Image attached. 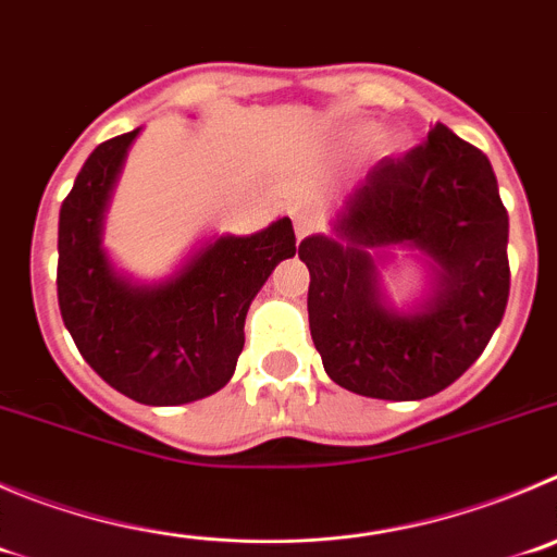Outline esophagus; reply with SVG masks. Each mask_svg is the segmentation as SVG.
Instances as JSON below:
<instances>
[{
    "label": "esophagus",
    "instance_id": "obj_1",
    "mask_svg": "<svg viewBox=\"0 0 557 557\" xmlns=\"http://www.w3.org/2000/svg\"><path fill=\"white\" fill-rule=\"evenodd\" d=\"M294 227H296V238H305L308 233H313L319 227V216L310 211V208H302V211H296L294 214Z\"/></svg>",
    "mask_w": 557,
    "mask_h": 557
}]
</instances>
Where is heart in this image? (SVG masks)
<instances>
[{
	"mask_svg": "<svg viewBox=\"0 0 557 557\" xmlns=\"http://www.w3.org/2000/svg\"><path fill=\"white\" fill-rule=\"evenodd\" d=\"M373 137H376V126H373V123H360V126H355L349 132V139L355 145L368 143V139H373ZM384 148L389 150V148H393V143H389V139H387V143H384Z\"/></svg>",
	"mask_w": 557,
	"mask_h": 557,
	"instance_id": "obj_1",
	"label": "heart"
}]
</instances>
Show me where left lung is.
Masks as SVG:
<instances>
[{"instance_id":"obj_1","label":"left lung","mask_w":557,"mask_h":557,"mask_svg":"<svg viewBox=\"0 0 557 557\" xmlns=\"http://www.w3.org/2000/svg\"><path fill=\"white\" fill-rule=\"evenodd\" d=\"M337 238L310 236V335L324 371L357 396L420 401L486 349L511 288L508 211L490 159L436 123L401 159H382L346 200ZM409 243L437 263L414 314L384 309L372 255Z\"/></svg>"}]
</instances>
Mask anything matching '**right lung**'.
<instances>
[{
	"label": "right lung",
	"instance_id": "right-lung-1",
	"mask_svg": "<svg viewBox=\"0 0 557 557\" xmlns=\"http://www.w3.org/2000/svg\"><path fill=\"white\" fill-rule=\"evenodd\" d=\"M137 132L98 145L62 200L57 299L76 349L103 382L139 404L175 407L231 382L249 302L296 252V236L283 216L255 236L216 238L168 283L123 280L101 249V220Z\"/></svg>",
	"mask_w": 557,
	"mask_h": 557
}]
</instances>
